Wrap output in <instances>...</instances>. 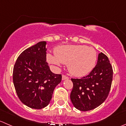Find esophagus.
<instances>
[{"instance_id":"34e87169","label":"esophagus","mask_w":126,"mask_h":126,"mask_svg":"<svg viewBox=\"0 0 126 126\" xmlns=\"http://www.w3.org/2000/svg\"><path fill=\"white\" fill-rule=\"evenodd\" d=\"M69 79V77L67 76L66 75H63L62 76V80H65V79Z\"/></svg>"}]
</instances>
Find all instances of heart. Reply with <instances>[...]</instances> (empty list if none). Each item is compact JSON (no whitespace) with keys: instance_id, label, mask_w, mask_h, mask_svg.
I'll return each mask as SVG.
<instances>
[{"instance_id":"b5f03b06","label":"heart","mask_w":126,"mask_h":126,"mask_svg":"<svg viewBox=\"0 0 126 126\" xmlns=\"http://www.w3.org/2000/svg\"><path fill=\"white\" fill-rule=\"evenodd\" d=\"M54 56L47 55L50 63L68 64L69 73L76 76H84L90 73L97 61V52L92 47L81 45H68L57 47Z\"/></svg>"}]
</instances>
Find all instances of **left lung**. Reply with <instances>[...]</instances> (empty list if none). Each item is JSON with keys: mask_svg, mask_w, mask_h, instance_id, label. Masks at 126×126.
I'll list each match as a JSON object with an SVG mask.
<instances>
[{"mask_svg": "<svg viewBox=\"0 0 126 126\" xmlns=\"http://www.w3.org/2000/svg\"><path fill=\"white\" fill-rule=\"evenodd\" d=\"M113 80V68L107 56L101 52L95 68L86 76L73 79L70 98L73 105L80 111L91 110L107 99Z\"/></svg>", "mask_w": 126, "mask_h": 126, "instance_id": "1", "label": "left lung"}]
</instances>
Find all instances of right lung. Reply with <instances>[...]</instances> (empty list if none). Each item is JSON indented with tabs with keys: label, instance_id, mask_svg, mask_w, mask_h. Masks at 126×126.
Segmentation results:
<instances>
[{
	"label": "right lung",
	"instance_id": "1",
	"mask_svg": "<svg viewBox=\"0 0 126 126\" xmlns=\"http://www.w3.org/2000/svg\"><path fill=\"white\" fill-rule=\"evenodd\" d=\"M46 42L42 41L23 51L15 62L13 81L21 102L28 107H47L62 74L53 73L46 62Z\"/></svg>",
	"mask_w": 126,
	"mask_h": 126
}]
</instances>
